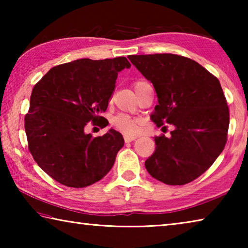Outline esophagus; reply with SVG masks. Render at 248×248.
I'll list each match as a JSON object with an SVG mask.
<instances>
[{"label": "esophagus", "instance_id": "esophagus-1", "mask_svg": "<svg viewBox=\"0 0 248 248\" xmlns=\"http://www.w3.org/2000/svg\"><path fill=\"white\" fill-rule=\"evenodd\" d=\"M136 139H137V137H134V136H128V134H124V140L125 143H129V142H132L133 140H136Z\"/></svg>", "mask_w": 248, "mask_h": 248}]
</instances>
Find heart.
Wrapping results in <instances>:
<instances>
[{
	"instance_id": "obj_1",
	"label": "heart",
	"mask_w": 248,
	"mask_h": 248,
	"mask_svg": "<svg viewBox=\"0 0 248 248\" xmlns=\"http://www.w3.org/2000/svg\"><path fill=\"white\" fill-rule=\"evenodd\" d=\"M143 82V81H137L133 84V87L136 89L138 84ZM140 124L141 121L137 118H133V117H130L128 115H118L116 116L114 119H112V125L119 131L124 132V134H136L138 133L140 129Z\"/></svg>"
}]
</instances>
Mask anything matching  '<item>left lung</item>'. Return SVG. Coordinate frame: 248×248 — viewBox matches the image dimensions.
<instances>
[{"label": "left lung", "instance_id": "obj_1", "mask_svg": "<svg viewBox=\"0 0 248 248\" xmlns=\"http://www.w3.org/2000/svg\"><path fill=\"white\" fill-rule=\"evenodd\" d=\"M153 84L158 105L153 123L173 124L170 137H155L145 161L149 174L167 185H185L202 175L228 141L229 107L219 79L198 62L171 53L129 56Z\"/></svg>", "mask_w": 248, "mask_h": 248}]
</instances>
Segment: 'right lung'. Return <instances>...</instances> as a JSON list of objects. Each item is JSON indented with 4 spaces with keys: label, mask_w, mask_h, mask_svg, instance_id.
Here are the masks:
<instances>
[{
    "label": "right lung",
    "mask_w": 248,
    "mask_h": 248,
    "mask_svg": "<svg viewBox=\"0 0 248 248\" xmlns=\"http://www.w3.org/2000/svg\"><path fill=\"white\" fill-rule=\"evenodd\" d=\"M127 58L79 59L53 66L33 86L25 116L28 150L50 177L64 186L83 188L102 179L124 144L114 129L102 137L86 134L89 123L105 118L118 72Z\"/></svg>",
    "instance_id": "add662e5"
}]
</instances>
